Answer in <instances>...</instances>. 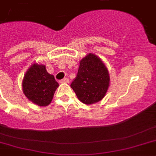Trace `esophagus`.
<instances>
[{
	"label": "esophagus",
	"instance_id": "obj_1",
	"mask_svg": "<svg viewBox=\"0 0 156 156\" xmlns=\"http://www.w3.org/2000/svg\"><path fill=\"white\" fill-rule=\"evenodd\" d=\"M60 83H69V80L67 79V78H64V79L61 80L60 81Z\"/></svg>",
	"mask_w": 156,
	"mask_h": 156
}]
</instances>
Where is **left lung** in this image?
<instances>
[{
	"instance_id": "8db88e82",
	"label": "left lung",
	"mask_w": 156,
	"mask_h": 156,
	"mask_svg": "<svg viewBox=\"0 0 156 156\" xmlns=\"http://www.w3.org/2000/svg\"><path fill=\"white\" fill-rule=\"evenodd\" d=\"M109 83L107 67L101 59L91 53L80 61L77 76L70 87L82 103L90 105L104 98Z\"/></svg>"
}]
</instances>
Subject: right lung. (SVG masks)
<instances>
[{
	"mask_svg": "<svg viewBox=\"0 0 156 156\" xmlns=\"http://www.w3.org/2000/svg\"><path fill=\"white\" fill-rule=\"evenodd\" d=\"M59 84L53 75L46 69L45 65L33 63L27 70L22 81L23 93L33 103L40 106L51 103Z\"/></svg>",
	"mask_w": 156,
	"mask_h": 156,
	"instance_id": "1",
	"label": "right lung"
}]
</instances>
